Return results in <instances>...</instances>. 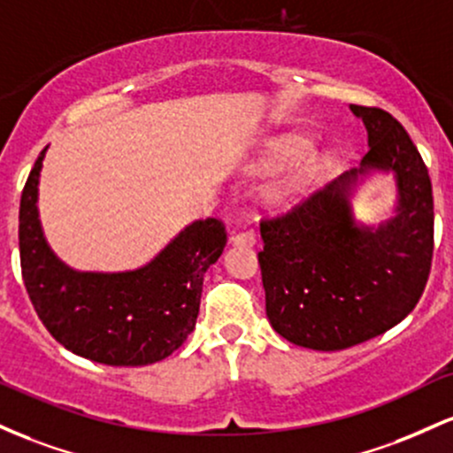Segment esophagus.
Instances as JSON below:
<instances>
[{
    "mask_svg": "<svg viewBox=\"0 0 453 453\" xmlns=\"http://www.w3.org/2000/svg\"><path fill=\"white\" fill-rule=\"evenodd\" d=\"M257 235L252 231H233L231 233V243L233 246H254Z\"/></svg>",
    "mask_w": 453,
    "mask_h": 453,
    "instance_id": "esophagus-1",
    "label": "esophagus"
}]
</instances>
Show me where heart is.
Returning <instances> with one entry per match:
<instances>
[{
  "instance_id": "heart-1",
  "label": "heart",
  "mask_w": 453,
  "mask_h": 453,
  "mask_svg": "<svg viewBox=\"0 0 453 453\" xmlns=\"http://www.w3.org/2000/svg\"><path fill=\"white\" fill-rule=\"evenodd\" d=\"M306 139L297 134H280L267 141L265 150L261 151L257 165H254V171L272 173L289 162L267 186L265 199L272 205H291L299 196L306 195L308 188L327 171L329 154L319 150H306Z\"/></svg>"
}]
</instances>
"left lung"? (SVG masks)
<instances>
[{
    "mask_svg": "<svg viewBox=\"0 0 453 453\" xmlns=\"http://www.w3.org/2000/svg\"><path fill=\"white\" fill-rule=\"evenodd\" d=\"M368 132V154L347 173L261 222L258 252L272 327L297 347L342 350L380 336L418 306L434 250L428 169L398 119L350 104ZM370 172H391L395 216L380 226L354 220V190Z\"/></svg>",
    "mask_w": 453,
    "mask_h": 453,
    "instance_id": "left-lung-1",
    "label": "left lung"
}]
</instances>
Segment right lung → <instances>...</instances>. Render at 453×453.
<instances>
[{
	"label": "right lung",
	"instance_id": "1",
	"mask_svg": "<svg viewBox=\"0 0 453 453\" xmlns=\"http://www.w3.org/2000/svg\"><path fill=\"white\" fill-rule=\"evenodd\" d=\"M40 151L19 210L21 272L40 321L65 349L106 365H147L184 344L199 317L203 276L226 246L225 225L195 220L130 272H79L47 243L38 218Z\"/></svg>",
	"mask_w": 453,
	"mask_h": 453
}]
</instances>
